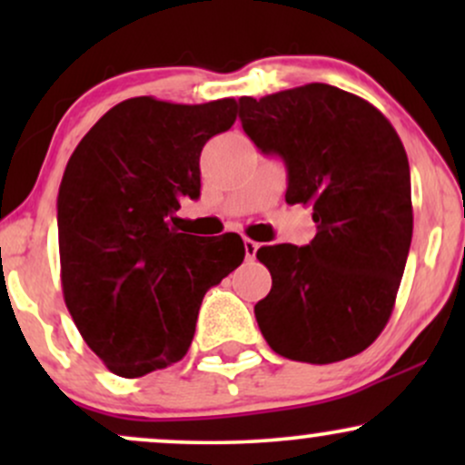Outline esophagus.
I'll use <instances>...</instances> for the list:
<instances>
[{
    "label": "esophagus",
    "mask_w": 465,
    "mask_h": 465,
    "mask_svg": "<svg viewBox=\"0 0 465 465\" xmlns=\"http://www.w3.org/2000/svg\"><path fill=\"white\" fill-rule=\"evenodd\" d=\"M258 247H260L258 242H253V240L244 238V258H247V260H253V258H255V253H258Z\"/></svg>",
    "instance_id": "34e87169"
}]
</instances>
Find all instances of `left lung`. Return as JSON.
Returning a JSON list of instances; mask_svg holds the SVG:
<instances>
[{"label": "left lung", "mask_w": 465, "mask_h": 465, "mask_svg": "<svg viewBox=\"0 0 465 465\" xmlns=\"http://www.w3.org/2000/svg\"><path fill=\"white\" fill-rule=\"evenodd\" d=\"M238 103L251 142L286 165V203L312 205L317 223L306 247L255 253L273 277L255 303L260 332L291 361L328 365L361 354L391 317L413 236L402 142L376 106L332 84Z\"/></svg>", "instance_id": "8db88e82"}]
</instances>
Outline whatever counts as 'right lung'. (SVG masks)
I'll return each mask as SVG.
<instances>
[{
  "mask_svg": "<svg viewBox=\"0 0 465 465\" xmlns=\"http://www.w3.org/2000/svg\"><path fill=\"white\" fill-rule=\"evenodd\" d=\"M236 100L173 104L131 98L106 111L69 157L56 201L67 311L122 378L188 351L205 292L244 260L238 233L173 227L181 199H199V157L232 129Z\"/></svg>",
  "mask_w": 465,
  "mask_h": 465,
  "instance_id": "1",
  "label": "right lung"
}]
</instances>
